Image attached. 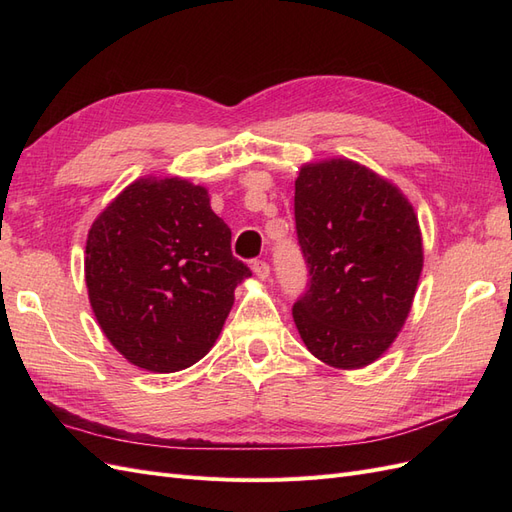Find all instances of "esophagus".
I'll list each match as a JSON object with an SVG mask.
<instances>
[{
    "instance_id": "1",
    "label": "esophagus",
    "mask_w": 512,
    "mask_h": 512,
    "mask_svg": "<svg viewBox=\"0 0 512 512\" xmlns=\"http://www.w3.org/2000/svg\"><path fill=\"white\" fill-rule=\"evenodd\" d=\"M252 271H254L256 277H260V280H267L269 273H271L269 262H265V260H254V262H252Z\"/></svg>"
}]
</instances>
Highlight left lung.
<instances>
[{
    "label": "left lung",
    "mask_w": 512,
    "mask_h": 512,
    "mask_svg": "<svg viewBox=\"0 0 512 512\" xmlns=\"http://www.w3.org/2000/svg\"><path fill=\"white\" fill-rule=\"evenodd\" d=\"M294 222L309 280L292 318L307 350L337 369L374 363L404 327L423 271L412 205L374 170L337 158L301 168Z\"/></svg>",
    "instance_id": "left-lung-1"
}]
</instances>
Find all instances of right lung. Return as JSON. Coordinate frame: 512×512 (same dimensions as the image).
I'll list each match as a JSON object with an SVG mask.
<instances>
[{
	"label": "right lung",
	"mask_w": 512,
	"mask_h": 512,
	"mask_svg": "<svg viewBox=\"0 0 512 512\" xmlns=\"http://www.w3.org/2000/svg\"><path fill=\"white\" fill-rule=\"evenodd\" d=\"M250 275L207 190L179 177L136 179L87 235L85 282L100 329L156 374L203 359Z\"/></svg>",
	"instance_id": "1"
}]
</instances>
